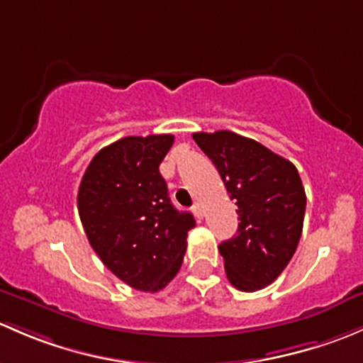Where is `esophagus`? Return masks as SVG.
<instances>
[{"mask_svg":"<svg viewBox=\"0 0 363 363\" xmlns=\"http://www.w3.org/2000/svg\"><path fill=\"white\" fill-rule=\"evenodd\" d=\"M192 211H194V215L197 216V218H203V216H204V209H203V204H201V203L194 204Z\"/></svg>","mask_w":363,"mask_h":363,"instance_id":"esophagus-1","label":"esophagus"}]
</instances>
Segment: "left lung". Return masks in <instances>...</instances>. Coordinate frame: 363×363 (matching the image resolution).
Here are the masks:
<instances>
[{
	"label": "left lung",
	"mask_w": 363,
	"mask_h": 363,
	"mask_svg": "<svg viewBox=\"0 0 363 363\" xmlns=\"http://www.w3.org/2000/svg\"><path fill=\"white\" fill-rule=\"evenodd\" d=\"M192 138L218 169L241 220L236 236L218 246L227 278L241 292L271 285L289 265L302 234L306 192L297 167L230 130Z\"/></svg>",
	"instance_id": "left-lung-1"
}]
</instances>
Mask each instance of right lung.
Here are the masks:
<instances>
[{"label": "right lung", "mask_w": 363, "mask_h": 363, "mask_svg": "<svg viewBox=\"0 0 363 363\" xmlns=\"http://www.w3.org/2000/svg\"><path fill=\"white\" fill-rule=\"evenodd\" d=\"M173 141V134L122 138L94 155L78 189L82 225L101 262L141 292H159L178 274L196 227L171 204L159 171Z\"/></svg>", "instance_id": "1"}]
</instances>
